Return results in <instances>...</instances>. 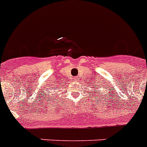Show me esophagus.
I'll use <instances>...</instances> for the list:
<instances>
[{
	"mask_svg": "<svg viewBox=\"0 0 147 147\" xmlns=\"http://www.w3.org/2000/svg\"><path fill=\"white\" fill-rule=\"evenodd\" d=\"M74 80L75 81H77V80H79V78H78L77 76H76V77H74Z\"/></svg>",
	"mask_w": 147,
	"mask_h": 147,
	"instance_id": "esophagus-1",
	"label": "esophagus"
}]
</instances>
